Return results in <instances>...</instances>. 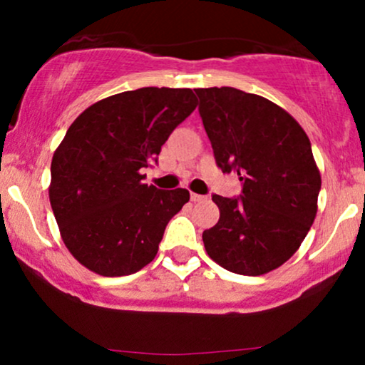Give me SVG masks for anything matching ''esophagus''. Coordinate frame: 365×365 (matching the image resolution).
<instances>
[{
    "mask_svg": "<svg viewBox=\"0 0 365 365\" xmlns=\"http://www.w3.org/2000/svg\"><path fill=\"white\" fill-rule=\"evenodd\" d=\"M190 199H192V202H204V200H207V197L200 195V194H190Z\"/></svg>",
    "mask_w": 365,
    "mask_h": 365,
    "instance_id": "1",
    "label": "esophagus"
}]
</instances>
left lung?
Segmentation results:
<instances>
[{
  "label": "left lung",
  "mask_w": 365,
  "mask_h": 365,
  "mask_svg": "<svg viewBox=\"0 0 365 365\" xmlns=\"http://www.w3.org/2000/svg\"><path fill=\"white\" fill-rule=\"evenodd\" d=\"M195 92L216 165L242 182L238 197L212 195L220 221L202 233L204 247L232 273H269L297 252L316 217L321 175L311 140L269 99L235 87Z\"/></svg>",
  "instance_id": "obj_1"
}]
</instances>
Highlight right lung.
<instances>
[{
	"mask_svg": "<svg viewBox=\"0 0 365 365\" xmlns=\"http://www.w3.org/2000/svg\"><path fill=\"white\" fill-rule=\"evenodd\" d=\"M192 89L142 87L101 99L66 130L51 161L49 200L66 249L101 276L156 257L166 225L190 194L142 183L161 145L195 110Z\"/></svg>",
	"mask_w": 365,
	"mask_h": 365,
	"instance_id": "obj_1",
	"label": "right lung"
}]
</instances>
